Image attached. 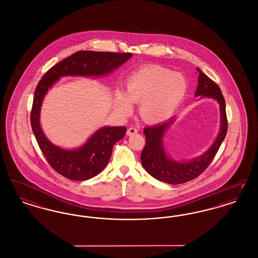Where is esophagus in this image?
I'll use <instances>...</instances> for the list:
<instances>
[{
    "label": "esophagus",
    "mask_w": 258,
    "mask_h": 258,
    "mask_svg": "<svg viewBox=\"0 0 258 258\" xmlns=\"http://www.w3.org/2000/svg\"><path fill=\"white\" fill-rule=\"evenodd\" d=\"M137 132H138V130H137L136 127H135V126H132V127L127 128V131H126V135H135V134H137Z\"/></svg>",
    "instance_id": "obj_1"
}]
</instances>
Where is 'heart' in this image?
<instances>
[{"label": "heart", "mask_w": 258, "mask_h": 258, "mask_svg": "<svg viewBox=\"0 0 258 258\" xmlns=\"http://www.w3.org/2000/svg\"><path fill=\"white\" fill-rule=\"evenodd\" d=\"M186 90L183 75L157 66L144 67L128 76L124 88L126 97L118 92L116 101L123 112L131 109L128 101L140 103L139 114L145 122L161 123L178 107Z\"/></svg>", "instance_id": "obj_1"}]
</instances>
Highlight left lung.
Masks as SVG:
<instances>
[{"label":"left lung","mask_w":258,"mask_h":258,"mask_svg":"<svg viewBox=\"0 0 258 258\" xmlns=\"http://www.w3.org/2000/svg\"><path fill=\"white\" fill-rule=\"evenodd\" d=\"M198 71L199 77L196 97H207L219 101L221 108V132L212 147L199 158L190 161H176L167 157L162 143L164 134L174 122V119L165 123L145 127L144 135L146 136V144L142 150L140 158L142 165L155 179L167 184L186 183L202 174L214 160L227 133L225 100L221 89L206 74H203L199 69Z\"/></svg>","instance_id":"8db88e82"}]
</instances>
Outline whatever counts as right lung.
<instances>
[{"label": "right lung", "instance_id": "add662e5", "mask_svg": "<svg viewBox=\"0 0 258 258\" xmlns=\"http://www.w3.org/2000/svg\"><path fill=\"white\" fill-rule=\"evenodd\" d=\"M132 56V53L78 51L53 66L39 80L31 111L32 130L50 166L61 176L73 181H85L97 176L108 163L113 146L124 137L126 127L104 126L77 150L57 147L43 135L39 124V111L44 95L61 76L104 75L119 68Z\"/></svg>", "mask_w": 258, "mask_h": 258}]
</instances>
